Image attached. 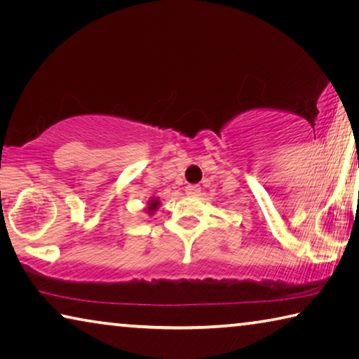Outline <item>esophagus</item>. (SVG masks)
<instances>
[{"instance_id": "1", "label": "esophagus", "mask_w": 359, "mask_h": 359, "mask_svg": "<svg viewBox=\"0 0 359 359\" xmlns=\"http://www.w3.org/2000/svg\"><path fill=\"white\" fill-rule=\"evenodd\" d=\"M185 193L188 194V196H198V194L201 193V187H199V185H188L185 188Z\"/></svg>"}]
</instances>
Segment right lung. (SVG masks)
<instances>
[{"label":"right lung","mask_w":359,"mask_h":359,"mask_svg":"<svg viewBox=\"0 0 359 359\" xmlns=\"http://www.w3.org/2000/svg\"><path fill=\"white\" fill-rule=\"evenodd\" d=\"M161 205V201H160V198H156V196H151L149 201H147V205H145V214H149V215H154L155 212L158 210V208H160Z\"/></svg>","instance_id":"1"}]
</instances>
